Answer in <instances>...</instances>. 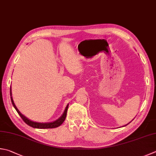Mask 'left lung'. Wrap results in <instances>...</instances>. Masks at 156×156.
Listing matches in <instances>:
<instances>
[{
	"mask_svg": "<svg viewBox=\"0 0 156 156\" xmlns=\"http://www.w3.org/2000/svg\"><path fill=\"white\" fill-rule=\"evenodd\" d=\"M128 124H129V123H128ZM128 124H126V125H128Z\"/></svg>",
	"mask_w": 156,
	"mask_h": 156,
	"instance_id": "8db88e82",
	"label": "left lung"
}]
</instances>
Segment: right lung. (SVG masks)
<instances>
[{
    "label": "right lung",
    "mask_w": 156,
    "mask_h": 156,
    "mask_svg": "<svg viewBox=\"0 0 156 156\" xmlns=\"http://www.w3.org/2000/svg\"><path fill=\"white\" fill-rule=\"evenodd\" d=\"M10 96H11V102H12V105L13 106V107L16 108V111L17 113L19 114V115L22 117V119L23 120L26 124H28V126H31L32 128H41V129H45V128H57L58 126H60L62 123L64 122V120L66 119V113H67V110H68V107H69V104L66 105V107L64 109V113L62 115L58 118V119L55 120L54 122H48V123H39V122H33L32 120L29 119L27 117H25L23 115H22L20 111L17 109V108L16 107V105H15L13 100L12 98V93H11V87H10Z\"/></svg>",
    "instance_id": "obj_1"
}]
</instances>
